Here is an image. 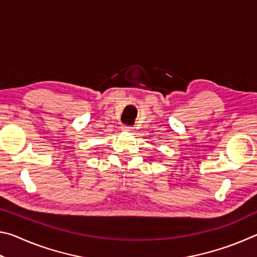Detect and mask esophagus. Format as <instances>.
Wrapping results in <instances>:
<instances>
[{
    "mask_svg": "<svg viewBox=\"0 0 257 257\" xmlns=\"http://www.w3.org/2000/svg\"><path fill=\"white\" fill-rule=\"evenodd\" d=\"M122 129L124 130V132H133V130H134V127H132V125H123V127H122Z\"/></svg>",
    "mask_w": 257,
    "mask_h": 257,
    "instance_id": "1",
    "label": "esophagus"
}]
</instances>
